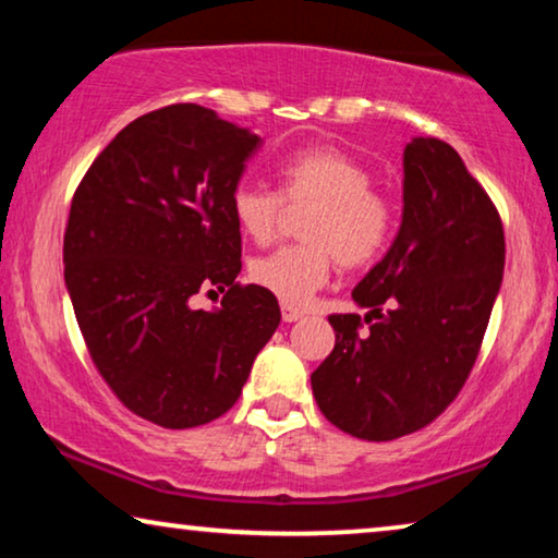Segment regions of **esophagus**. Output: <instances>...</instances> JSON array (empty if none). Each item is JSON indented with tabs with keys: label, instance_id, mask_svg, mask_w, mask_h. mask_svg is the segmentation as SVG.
I'll return each mask as SVG.
<instances>
[{
	"label": "esophagus",
	"instance_id": "1",
	"mask_svg": "<svg viewBox=\"0 0 558 558\" xmlns=\"http://www.w3.org/2000/svg\"><path fill=\"white\" fill-rule=\"evenodd\" d=\"M281 319H284V323H296V319H302V312L292 307V304L281 302Z\"/></svg>",
	"mask_w": 558,
	"mask_h": 558
}]
</instances>
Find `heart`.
I'll list each match as a JSON object with an SVG mask.
<instances>
[{
  "label": "heart",
  "mask_w": 558,
  "mask_h": 558,
  "mask_svg": "<svg viewBox=\"0 0 558 558\" xmlns=\"http://www.w3.org/2000/svg\"><path fill=\"white\" fill-rule=\"evenodd\" d=\"M279 178L287 203H312L302 223L307 243L254 258L248 277L281 302L302 307L327 284L335 258L357 269L384 254L393 233V205L371 187L373 178L361 162L335 147L294 151L279 167ZM281 197L256 185L233 190L231 213L246 239L269 243L277 235Z\"/></svg>",
  "instance_id": "b5f03b06"
}]
</instances>
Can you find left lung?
<instances>
[{"instance_id":"1","label":"left lung","mask_w":558,"mask_h":558,"mask_svg":"<svg viewBox=\"0 0 558 558\" xmlns=\"http://www.w3.org/2000/svg\"><path fill=\"white\" fill-rule=\"evenodd\" d=\"M498 210L447 142L403 149L401 228L357 281L361 315H330L335 348L312 373L327 422L388 441L434 422L468 380L500 292Z\"/></svg>"}]
</instances>
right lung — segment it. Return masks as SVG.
I'll list each match as a JSON object with an SVG mask.
<instances>
[{
	"mask_svg": "<svg viewBox=\"0 0 558 558\" xmlns=\"http://www.w3.org/2000/svg\"><path fill=\"white\" fill-rule=\"evenodd\" d=\"M262 136L197 104L134 119L81 180L63 264L75 319L111 391L165 429H190L239 401L279 327V302L241 287L231 195ZM197 291L225 294L197 311Z\"/></svg>",
	"mask_w": 558,
	"mask_h": 558,
	"instance_id": "right-lung-1",
	"label": "right lung"
}]
</instances>
